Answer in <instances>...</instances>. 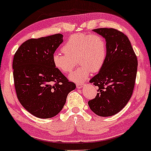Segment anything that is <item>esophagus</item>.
I'll return each mask as SVG.
<instances>
[{"label": "esophagus", "mask_w": 151, "mask_h": 151, "mask_svg": "<svg viewBox=\"0 0 151 151\" xmlns=\"http://www.w3.org/2000/svg\"><path fill=\"white\" fill-rule=\"evenodd\" d=\"M76 85H77V88H78V89H81L84 86V84H77Z\"/></svg>", "instance_id": "1"}]
</instances>
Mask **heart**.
Returning <instances> with one entry per match:
<instances>
[{"label": "heart", "instance_id": "1", "mask_svg": "<svg viewBox=\"0 0 151 151\" xmlns=\"http://www.w3.org/2000/svg\"><path fill=\"white\" fill-rule=\"evenodd\" d=\"M62 51L64 54H53V65L60 72L69 73L75 67L77 60L80 66L69 76L71 81L77 83L86 80L91 72H99L107 57L105 40L96 34L73 35L62 47Z\"/></svg>", "mask_w": 151, "mask_h": 151}]
</instances>
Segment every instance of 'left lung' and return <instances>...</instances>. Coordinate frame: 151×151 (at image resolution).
Returning <instances> with one entry per match:
<instances>
[{"mask_svg": "<svg viewBox=\"0 0 151 151\" xmlns=\"http://www.w3.org/2000/svg\"><path fill=\"white\" fill-rule=\"evenodd\" d=\"M105 39L107 57L104 65L89 82L99 86L96 97L88 101L100 116H111L124 108L131 99L136 81L138 60L126 35L114 28L93 30Z\"/></svg>", "mask_w": 151, "mask_h": 151, "instance_id": "obj_1", "label": "left lung"}]
</instances>
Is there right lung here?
I'll return each mask as SVG.
<instances>
[{
    "label": "right lung",
    "mask_w": 151,
    "mask_h": 151,
    "mask_svg": "<svg viewBox=\"0 0 151 151\" xmlns=\"http://www.w3.org/2000/svg\"><path fill=\"white\" fill-rule=\"evenodd\" d=\"M62 42V34L30 39L20 46L13 58V78L19 101L40 119L58 115L68 93L76 88L52 63V55Z\"/></svg>",
    "instance_id": "add662e5"
}]
</instances>
